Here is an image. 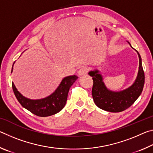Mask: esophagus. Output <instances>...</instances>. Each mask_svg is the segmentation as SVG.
Here are the masks:
<instances>
[{"instance_id": "obj_1", "label": "esophagus", "mask_w": 153, "mask_h": 153, "mask_svg": "<svg viewBox=\"0 0 153 153\" xmlns=\"http://www.w3.org/2000/svg\"><path fill=\"white\" fill-rule=\"evenodd\" d=\"M88 69L87 67H82L78 71V74L79 76H84L88 73Z\"/></svg>"}]
</instances>
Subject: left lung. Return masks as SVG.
<instances>
[{
	"label": "left lung",
	"instance_id": "8db88e82",
	"mask_svg": "<svg viewBox=\"0 0 153 153\" xmlns=\"http://www.w3.org/2000/svg\"><path fill=\"white\" fill-rule=\"evenodd\" d=\"M136 52L139 57L138 76L134 84L122 91L113 92L107 89L102 82V75L98 74V70L96 69L89 72L88 74L93 79V100L98 107L109 112H121L133 105L141 94L144 85V72L141 56L138 52Z\"/></svg>",
	"mask_w": 153,
	"mask_h": 153
}]
</instances>
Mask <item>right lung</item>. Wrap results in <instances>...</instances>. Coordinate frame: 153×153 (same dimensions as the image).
<instances>
[{
	"label": "right lung",
	"mask_w": 153,
	"mask_h": 153,
	"mask_svg": "<svg viewBox=\"0 0 153 153\" xmlns=\"http://www.w3.org/2000/svg\"><path fill=\"white\" fill-rule=\"evenodd\" d=\"M13 67L11 73L13 69ZM77 78L78 77L77 76L64 77L53 94L42 99L32 100L24 97L18 91L13 82H12V88L17 100L23 107L39 117H48L55 115L63 109L66 104L69 88Z\"/></svg>",
	"instance_id": "add662e5"
}]
</instances>
